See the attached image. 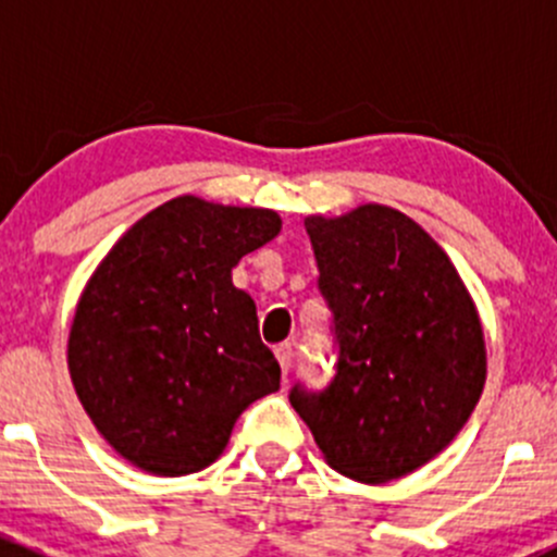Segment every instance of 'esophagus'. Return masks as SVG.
<instances>
[{
	"instance_id": "34e87169",
	"label": "esophagus",
	"mask_w": 557,
	"mask_h": 557,
	"mask_svg": "<svg viewBox=\"0 0 557 557\" xmlns=\"http://www.w3.org/2000/svg\"><path fill=\"white\" fill-rule=\"evenodd\" d=\"M274 356H277L280 369H283V380H285L288 377L290 367H294V347H290L288 342H285V345H277L274 347Z\"/></svg>"
}]
</instances>
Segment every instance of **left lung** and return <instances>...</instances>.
Returning <instances> with one entry per match:
<instances>
[{
  "instance_id": "8db88e82",
  "label": "left lung",
  "mask_w": 557,
  "mask_h": 557,
  "mask_svg": "<svg viewBox=\"0 0 557 557\" xmlns=\"http://www.w3.org/2000/svg\"><path fill=\"white\" fill-rule=\"evenodd\" d=\"M331 310L334 377L290 387L325 460L358 482H387L455 440L485 385V339L469 290L412 218L363 205L305 221Z\"/></svg>"
}]
</instances>
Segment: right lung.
Here are the masks:
<instances>
[{
    "mask_svg": "<svg viewBox=\"0 0 557 557\" xmlns=\"http://www.w3.org/2000/svg\"><path fill=\"white\" fill-rule=\"evenodd\" d=\"M280 234L258 207L177 196L107 252L77 305L70 374L99 434L161 476L194 474L256 398L280 387L256 301L232 269Z\"/></svg>",
    "mask_w": 557,
    "mask_h": 557,
    "instance_id": "1",
    "label": "right lung"
}]
</instances>
